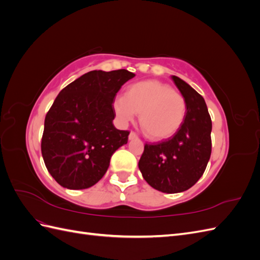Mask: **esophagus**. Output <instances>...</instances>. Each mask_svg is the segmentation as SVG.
Returning <instances> with one entry per match:
<instances>
[{
	"mask_svg": "<svg viewBox=\"0 0 260 260\" xmlns=\"http://www.w3.org/2000/svg\"><path fill=\"white\" fill-rule=\"evenodd\" d=\"M136 138H138L136 133L131 131V132H130V135H129V140H133V139H136Z\"/></svg>",
	"mask_w": 260,
	"mask_h": 260,
	"instance_id": "obj_1",
	"label": "esophagus"
}]
</instances>
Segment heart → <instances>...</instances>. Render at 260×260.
I'll return each mask as SVG.
<instances>
[{"mask_svg": "<svg viewBox=\"0 0 260 260\" xmlns=\"http://www.w3.org/2000/svg\"><path fill=\"white\" fill-rule=\"evenodd\" d=\"M114 109L122 123L135 119L140 113V124L146 136L155 141L175 136L186 116V102L182 94L157 80L130 84L124 95L117 96Z\"/></svg>", "mask_w": 260, "mask_h": 260, "instance_id": "b5f03b06", "label": "heart"}]
</instances>
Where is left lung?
Masks as SVG:
<instances>
[{
  "mask_svg": "<svg viewBox=\"0 0 260 260\" xmlns=\"http://www.w3.org/2000/svg\"><path fill=\"white\" fill-rule=\"evenodd\" d=\"M186 102V116L176 135L158 144H145L139 169L146 182L162 193L192 187L206 169L211 154V119L201 94L171 76Z\"/></svg>",
  "mask_w": 260,
  "mask_h": 260,
  "instance_id": "8db88e82",
  "label": "left lung"
}]
</instances>
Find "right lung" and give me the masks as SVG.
<instances>
[{"label": "right lung", "instance_id": "1", "mask_svg": "<svg viewBox=\"0 0 260 260\" xmlns=\"http://www.w3.org/2000/svg\"><path fill=\"white\" fill-rule=\"evenodd\" d=\"M136 75L125 69L92 70L62 89L45 116L41 152L46 169L62 187L83 190L98 183L112 155L127 144L118 130L113 102Z\"/></svg>", "mask_w": 260, "mask_h": 260}]
</instances>
